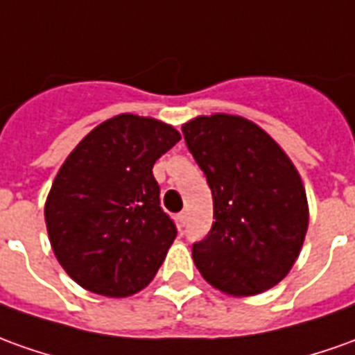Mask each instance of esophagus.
Instances as JSON below:
<instances>
[{
  "label": "esophagus",
  "instance_id": "esophagus-1",
  "mask_svg": "<svg viewBox=\"0 0 355 355\" xmlns=\"http://www.w3.org/2000/svg\"><path fill=\"white\" fill-rule=\"evenodd\" d=\"M178 222H180V226H185L187 224V212H180L178 214Z\"/></svg>",
  "mask_w": 355,
  "mask_h": 355
}]
</instances>
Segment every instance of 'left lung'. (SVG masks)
Listing matches in <instances>:
<instances>
[{"label":"left lung","instance_id":"8db88e82","mask_svg":"<svg viewBox=\"0 0 355 355\" xmlns=\"http://www.w3.org/2000/svg\"><path fill=\"white\" fill-rule=\"evenodd\" d=\"M182 131L207 175L214 205L212 228L193 243L199 272L230 295L272 288L295 263L309 222L294 164L261 127L243 117H195Z\"/></svg>","mask_w":355,"mask_h":355}]
</instances>
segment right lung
Returning <instances> with one entry per match:
<instances>
[{
    "mask_svg": "<svg viewBox=\"0 0 355 355\" xmlns=\"http://www.w3.org/2000/svg\"><path fill=\"white\" fill-rule=\"evenodd\" d=\"M182 135L153 117H112L75 146L53 180L44 216L53 253L85 290H143L178 236L160 207L154 162Z\"/></svg>",
    "mask_w": 355,
    "mask_h": 355,
    "instance_id": "add662e5",
    "label": "right lung"
}]
</instances>
